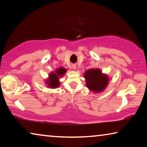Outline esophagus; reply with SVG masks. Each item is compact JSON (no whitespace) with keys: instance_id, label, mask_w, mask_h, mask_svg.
Listing matches in <instances>:
<instances>
[{"instance_id":"34e87169","label":"esophagus","mask_w":147,"mask_h":147,"mask_svg":"<svg viewBox=\"0 0 147 147\" xmlns=\"http://www.w3.org/2000/svg\"><path fill=\"white\" fill-rule=\"evenodd\" d=\"M72 68H73V69H75L76 68V65H72Z\"/></svg>"}]
</instances>
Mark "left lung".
Returning <instances> with one entry per match:
<instances>
[{
    "label": "left lung",
    "mask_w": 147,
    "mask_h": 147,
    "mask_svg": "<svg viewBox=\"0 0 147 147\" xmlns=\"http://www.w3.org/2000/svg\"><path fill=\"white\" fill-rule=\"evenodd\" d=\"M86 80V86L89 91L93 93H100L108 87L109 77L108 74L103 73L100 69L91 68L84 73Z\"/></svg>",
    "instance_id": "1"
}]
</instances>
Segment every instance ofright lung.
Here are the masks:
<instances>
[{
  "label": "right lung",
  "instance_id": "add662e5",
  "mask_svg": "<svg viewBox=\"0 0 147 147\" xmlns=\"http://www.w3.org/2000/svg\"><path fill=\"white\" fill-rule=\"evenodd\" d=\"M67 71V69L63 67L56 69L54 71H52L49 74V76L44 80L45 84L48 88L51 89L58 88L60 86L59 78H61L65 74Z\"/></svg>",
  "mask_w": 147,
  "mask_h": 147
}]
</instances>
